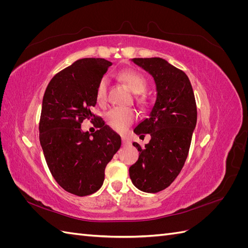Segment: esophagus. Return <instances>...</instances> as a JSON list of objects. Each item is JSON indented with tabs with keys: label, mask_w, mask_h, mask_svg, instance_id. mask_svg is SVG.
Returning a JSON list of instances; mask_svg holds the SVG:
<instances>
[{
	"label": "esophagus",
	"mask_w": 248,
	"mask_h": 248,
	"mask_svg": "<svg viewBox=\"0 0 248 248\" xmlns=\"http://www.w3.org/2000/svg\"><path fill=\"white\" fill-rule=\"evenodd\" d=\"M122 144L124 146H128V145H130V141L127 138H122Z\"/></svg>",
	"instance_id": "34e87169"
}]
</instances>
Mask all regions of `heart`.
<instances>
[{
    "label": "heart",
    "instance_id": "obj_1",
    "mask_svg": "<svg viewBox=\"0 0 248 248\" xmlns=\"http://www.w3.org/2000/svg\"><path fill=\"white\" fill-rule=\"evenodd\" d=\"M118 78L134 94L144 92L147 82L140 73L133 70H122L118 73ZM108 79L102 78L96 88V98L98 102L103 103L107 99ZM137 119V112L131 108H114L109 109L106 115V121L111 129L122 132Z\"/></svg>",
    "mask_w": 248,
    "mask_h": 248
}]
</instances>
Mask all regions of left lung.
Returning a JSON list of instances; mask_svg holds the SVG:
<instances>
[{
    "label": "left lung",
    "mask_w": 248,
    "mask_h": 248,
    "mask_svg": "<svg viewBox=\"0 0 248 248\" xmlns=\"http://www.w3.org/2000/svg\"><path fill=\"white\" fill-rule=\"evenodd\" d=\"M131 61L151 74L156 85V101L149 117L134 133H150L151 140L141 148L138 161L129 168L133 185L144 192L166 189L181 171L188 155L197 125V104L186 74L161 58H134Z\"/></svg>",
    "instance_id": "obj_1"
}]
</instances>
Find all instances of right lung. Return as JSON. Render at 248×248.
<instances>
[{"label": "right lung", "mask_w": 248, "mask_h": 248, "mask_svg": "<svg viewBox=\"0 0 248 248\" xmlns=\"http://www.w3.org/2000/svg\"><path fill=\"white\" fill-rule=\"evenodd\" d=\"M111 65L104 59L78 60L51 78L43 96L39 140L47 167L63 189L78 197L100 188L107 164L121 147V138L101 118L94 133L80 127L96 118V88Z\"/></svg>", "instance_id": "add662e5"}]
</instances>
